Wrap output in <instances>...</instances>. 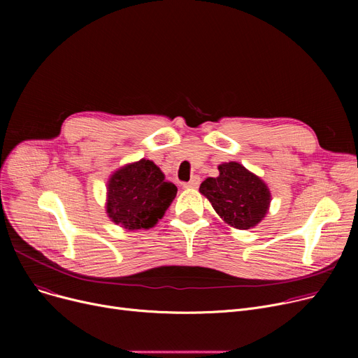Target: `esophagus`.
I'll return each instance as SVG.
<instances>
[{
    "label": "esophagus",
    "instance_id": "esophagus-1",
    "mask_svg": "<svg viewBox=\"0 0 358 358\" xmlns=\"http://www.w3.org/2000/svg\"><path fill=\"white\" fill-rule=\"evenodd\" d=\"M199 184H200V177L194 176V177H192V180L189 182H184L182 187L184 189H197Z\"/></svg>",
    "mask_w": 358,
    "mask_h": 358
}]
</instances>
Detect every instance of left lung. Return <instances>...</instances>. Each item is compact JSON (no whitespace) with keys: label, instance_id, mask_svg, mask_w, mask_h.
I'll return each mask as SVG.
<instances>
[{"label":"left lung","instance_id":"left-lung-1","mask_svg":"<svg viewBox=\"0 0 358 358\" xmlns=\"http://www.w3.org/2000/svg\"><path fill=\"white\" fill-rule=\"evenodd\" d=\"M200 193L209 199L216 213L236 229H250L268 210L270 192L261 178L238 162L219 165V177L206 178Z\"/></svg>","mask_w":358,"mask_h":358}]
</instances>
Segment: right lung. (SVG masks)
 <instances>
[{
	"instance_id": "right-lung-1",
	"label": "right lung",
	"mask_w": 358,
	"mask_h": 358,
	"mask_svg": "<svg viewBox=\"0 0 358 358\" xmlns=\"http://www.w3.org/2000/svg\"><path fill=\"white\" fill-rule=\"evenodd\" d=\"M107 213L126 229H149L164 216L177 194L176 184L165 180L149 159L123 166L107 187Z\"/></svg>"
}]
</instances>
